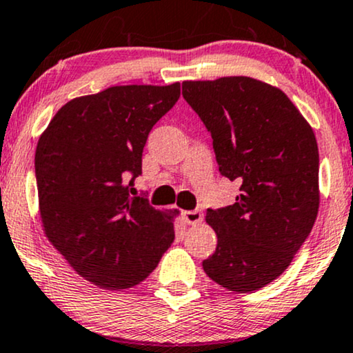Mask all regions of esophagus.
Instances as JSON below:
<instances>
[{
  "mask_svg": "<svg viewBox=\"0 0 353 353\" xmlns=\"http://www.w3.org/2000/svg\"><path fill=\"white\" fill-rule=\"evenodd\" d=\"M181 217H183V221H185V223H188V225H194V223H199L201 221H203V212L198 209L185 210Z\"/></svg>",
  "mask_w": 353,
  "mask_h": 353,
  "instance_id": "obj_1",
  "label": "esophagus"
}]
</instances>
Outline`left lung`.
I'll return each mask as SVG.
<instances>
[{"mask_svg":"<svg viewBox=\"0 0 353 353\" xmlns=\"http://www.w3.org/2000/svg\"><path fill=\"white\" fill-rule=\"evenodd\" d=\"M183 97L210 131L219 170L240 183L235 204L208 209L217 248L203 269L227 290H259L290 266L316 221V137L281 89L253 77L185 81Z\"/></svg>","mask_w":353,"mask_h":353,"instance_id":"left-lung-1","label":"left lung"}]
</instances>
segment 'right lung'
Here are the masks:
<instances>
[{
  "label": "right lung",
  "mask_w": 353,
  "mask_h": 353,
  "mask_svg": "<svg viewBox=\"0 0 353 353\" xmlns=\"http://www.w3.org/2000/svg\"><path fill=\"white\" fill-rule=\"evenodd\" d=\"M180 99L170 85H115L63 105L35 150L39 210L48 241L105 290L137 285L175 240L178 210L131 196L152 126Z\"/></svg>",
  "instance_id": "1"
}]
</instances>
